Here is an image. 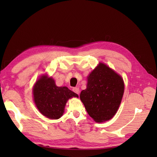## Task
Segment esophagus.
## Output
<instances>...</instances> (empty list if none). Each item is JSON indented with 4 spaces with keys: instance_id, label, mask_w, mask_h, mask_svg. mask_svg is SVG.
Returning <instances> with one entry per match:
<instances>
[{
    "instance_id": "1",
    "label": "esophagus",
    "mask_w": 157,
    "mask_h": 157,
    "mask_svg": "<svg viewBox=\"0 0 157 157\" xmlns=\"http://www.w3.org/2000/svg\"><path fill=\"white\" fill-rule=\"evenodd\" d=\"M73 91L75 93L78 94H79V88H77V87L73 88Z\"/></svg>"
}]
</instances>
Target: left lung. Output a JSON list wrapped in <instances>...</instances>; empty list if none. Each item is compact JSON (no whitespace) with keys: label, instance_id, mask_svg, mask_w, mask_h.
Returning a JSON list of instances; mask_svg holds the SVG:
<instances>
[{"label":"left lung","instance_id":"1","mask_svg":"<svg viewBox=\"0 0 157 157\" xmlns=\"http://www.w3.org/2000/svg\"><path fill=\"white\" fill-rule=\"evenodd\" d=\"M124 84L121 76L103 63L88 77L86 89L80 98L88 115L97 122L111 119L115 115L124 94Z\"/></svg>","mask_w":157,"mask_h":157}]
</instances>
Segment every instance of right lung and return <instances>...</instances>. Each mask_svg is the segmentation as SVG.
I'll list each match as a JSON object with an SVG mask.
<instances>
[{"instance_id":"1","label":"right lung","mask_w":157,"mask_h":157,"mask_svg":"<svg viewBox=\"0 0 157 157\" xmlns=\"http://www.w3.org/2000/svg\"><path fill=\"white\" fill-rule=\"evenodd\" d=\"M33 96L39 111L50 119H58L62 116L68 99L78 97L66 86H57L54 79L46 76H42L36 82Z\"/></svg>"}]
</instances>
